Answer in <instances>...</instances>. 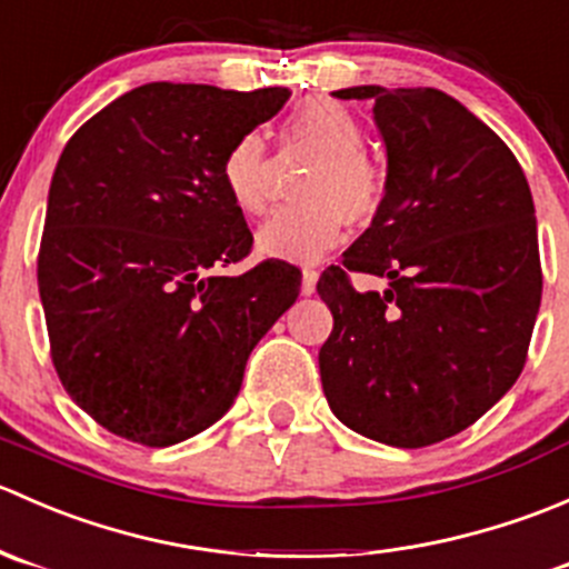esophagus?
I'll use <instances>...</instances> for the list:
<instances>
[{
  "label": "esophagus",
  "mask_w": 569,
  "mask_h": 569,
  "mask_svg": "<svg viewBox=\"0 0 569 569\" xmlns=\"http://www.w3.org/2000/svg\"><path fill=\"white\" fill-rule=\"evenodd\" d=\"M317 280H319V272L317 269H302V295H313L317 291Z\"/></svg>",
  "instance_id": "34e87169"
}]
</instances>
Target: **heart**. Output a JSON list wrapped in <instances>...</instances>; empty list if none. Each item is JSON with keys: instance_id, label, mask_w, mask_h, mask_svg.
<instances>
[{"instance_id": "b5f03b06", "label": "heart", "mask_w": 569, "mask_h": 569, "mask_svg": "<svg viewBox=\"0 0 569 569\" xmlns=\"http://www.w3.org/2000/svg\"><path fill=\"white\" fill-rule=\"evenodd\" d=\"M283 142L311 153L313 170L297 192L291 209L278 211L256 233L261 256L291 263H313L341 239V226L363 228L380 214L386 176L363 153L366 131L347 107L311 99L286 118ZM228 194L244 214H261L269 203L272 162L261 134L233 142L222 162Z\"/></svg>"}]
</instances>
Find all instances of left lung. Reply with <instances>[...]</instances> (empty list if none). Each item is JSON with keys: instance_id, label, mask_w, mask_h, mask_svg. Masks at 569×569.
Segmentation results:
<instances>
[{"instance_id": "8db88e82", "label": "left lung", "mask_w": 569, "mask_h": 569, "mask_svg": "<svg viewBox=\"0 0 569 569\" xmlns=\"http://www.w3.org/2000/svg\"><path fill=\"white\" fill-rule=\"evenodd\" d=\"M375 101L386 200L317 291L332 313L319 349L332 416L396 449L479 421L520 377L542 272L529 181L507 142L432 88L336 90ZM386 277L355 292L346 269Z\"/></svg>"}]
</instances>
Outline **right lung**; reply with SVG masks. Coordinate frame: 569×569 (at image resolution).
Masks as SVG:
<instances>
[{
    "label": "right lung",
    "mask_w": 569,
    "mask_h": 569,
    "mask_svg": "<svg viewBox=\"0 0 569 569\" xmlns=\"http://www.w3.org/2000/svg\"><path fill=\"white\" fill-rule=\"evenodd\" d=\"M289 96L151 82L62 148L40 302L62 388L118 438L164 449L220 421L252 347L300 295V269L278 258L217 272L252 248L222 162Z\"/></svg>",
    "instance_id": "add662e5"
}]
</instances>
